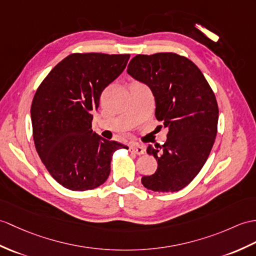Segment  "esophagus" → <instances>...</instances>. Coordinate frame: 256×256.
<instances>
[{"label":"esophagus","instance_id":"obj_1","mask_svg":"<svg viewBox=\"0 0 256 256\" xmlns=\"http://www.w3.org/2000/svg\"><path fill=\"white\" fill-rule=\"evenodd\" d=\"M128 150L130 152H134L136 155H142L145 152V147L140 144H132L130 145Z\"/></svg>","mask_w":256,"mask_h":256}]
</instances>
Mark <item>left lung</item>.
Returning a JSON list of instances; mask_svg holds the SVG:
<instances>
[{"instance_id":"left-lung-1","label":"left lung","mask_w":256,"mask_h":256,"mask_svg":"<svg viewBox=\"0 0 256 256\" xmlns=\"http://www.w3.org/2000/svg\"><path fill=\"white\" fill-rule=\"evenodd\" d=\"M128 73L152 89L156 118L169 130L164 145L147 147L158 168L142 178V186L154 192L180 191L203 168L215 142V94L200 70L176 53L138 54L130 60Z\"/></svg>"}]
</instances>
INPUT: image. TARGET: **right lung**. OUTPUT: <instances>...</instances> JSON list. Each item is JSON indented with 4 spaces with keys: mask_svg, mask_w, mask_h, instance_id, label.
Masks as SVG:
<instances>
[{
    "mask_svg": "<svg viewBox=\"0 0 256 256\" xmlns=\"http://www.w3.org/2000/svg\"><path fill=\"white\" fill-rule=\"evenodd\" d=\"M130 54L73 53L38 87L32 104L36 150L53 179L72 191L104 183L112 154L126 148L92 133L100 96L126 68Z\"/></svg>",
    "mask_w": 256,
    "mask_h": 256,
    "instance_id": "obj_1",
    "label": "right lung"
}]
</instances>
